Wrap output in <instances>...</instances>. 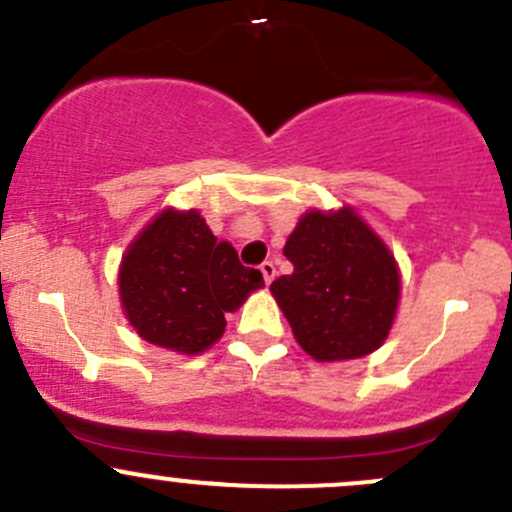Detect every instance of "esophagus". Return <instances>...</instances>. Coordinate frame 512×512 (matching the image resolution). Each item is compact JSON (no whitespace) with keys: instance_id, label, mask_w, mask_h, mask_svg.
Listing matches in <instances>:
<instances>
[{"instance_id":"34e87169","label":"esophagus","mask_w":512,"mask_h":512,"mask_svg":"<svg viewBox=\"0 0 512 512\" xmlns=\"http://www.w3.org/2000/svg\"><path fill=\"white\" fill-rule=\"evenodd\" d=\"M260 272H262V277H265V285H272V280H275V275H277L275 265H272V262H262Z\"/></svg>"}]
</instances>
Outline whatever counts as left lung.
Wrapping results in <instances>:
<instances>
[{
	"label": "left lung",
	"mask_w": 512,
	"mask_h": 512,
	"mask_svg": "<svg viewBox=\"0 0 512 512\" xmlns=\"http://www.w3.org/2000/svg\"><path fill=\"white\" fill-rule=\"evenodd\" d=\"M285 257L292 275L270 292L312 359H361L386 342L401 297L399 262L352 205L307 210Z\"/></svg>",
	"instance_id": "1"
}]
</instances>
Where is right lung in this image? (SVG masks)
<instances>
[{
  "label": "right lung",
  "instance_id": "right-lung-1",
  "mask_svg": "<svg viewBox=\"0 0 512 512\" xmlns=\"http://www.w3.org/2000/svg\"><path fill=\"white\" fill-rule=\"evenodd\" d=\"M265 287L260 270L240 265L198 210H160L126 247L118 297L136 334L156 347L195 356L225 332V314Z\"/></svg>",
  "mask_w": 512,
  "mask_h": 512
}]
</instances>
